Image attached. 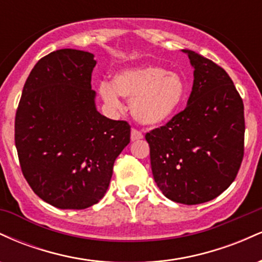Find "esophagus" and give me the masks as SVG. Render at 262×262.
Masks as SVG:
<instances>
[{"label":"esophagus","mask_w":262,"mask_h":262,"mask_svg":"<svg viewBox=\"0 0 262 262\" xmlns=\"http://www.w3.org/2000/svg\"><path fill=\"white\" fill-rule=\"evenodd\" d=\"M141 138H143V134L140 133L139 130H137V129H132V132H130V140L132 141H135V140H139V139H141Z\"/></svg>","instance_id":"1"}]
</instances>
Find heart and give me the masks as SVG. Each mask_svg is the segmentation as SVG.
Here are the masks:
<instances>
[{"mask_svg": "<svg viewBox=\"0 0 262 262\" xmlns=\"http://www.w3.org/2000/svg\"><path fill=\"white\" fill-rule=\"evenodd\" d=\"M185 80L160 66H140L118 71L110 83H101L100 95L108 106L119 107V97L130 102L132 116L146 127L169 123L186 97Z\"/></svg>", "mask_w": 262, "mask_h": 262, "instance_id": "heart-1", "label": "heart"}]
</instances>
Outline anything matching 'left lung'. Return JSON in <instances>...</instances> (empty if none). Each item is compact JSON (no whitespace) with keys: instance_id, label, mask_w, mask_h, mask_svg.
I'll list each match as a JSON object with an SVG mask.
<instances>
[{"instance_id":"1","label":"left lung","mask_w":262,"mask_h":262,"mask_svg":"<svg viewBox=\"0 0 262 262\" xmlns=\"http://www.w3.org/2000/svg\"><path fill=\"white\" fill-rule=\"evenodd\" d=\"M193 86L187 107L146 133L154 180L165 197L208 202L235 180L244 156V104L224 69L192 50Z\"/></svg>"}]
</instances>
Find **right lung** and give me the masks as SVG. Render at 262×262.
<instances>
[{"mask_svg":"<svg viewBox=\"0 0 262 262\" xmlns=\"http://www.w3.org/2000/svg\"><path fill=\"white\" fill-rule=\"evenodd\" d=\"M95 55L60 49L35 64L14 122L20 169L34 193L60 209H85L106 193L130 127L96 108Z\"/></svg>","mask_w":262,"mask_h":262,"instance_id":"obj_1","label":"right lung"}]
</instances>
